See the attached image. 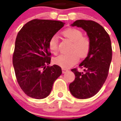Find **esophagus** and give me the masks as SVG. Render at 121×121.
Here are the masks:
<instances>
[{
	"label": "esophagus",
	"mask_w": 121,
	"mask_h": 121,
	"mask_svg": "<svg viewBox=\"0 0 121 121\" xmlns=\"http://www.w3.org/2000/svg\"><path fill=\"white\" fill-rule=\"evenodd\" d=\"M68 69H65V68H62V72L63 73H65L68 72Z\"/></svg>",
	"instance_id": "esophagus-1"
}]
</instances>
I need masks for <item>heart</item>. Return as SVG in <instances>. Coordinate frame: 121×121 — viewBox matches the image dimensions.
Segmentation results:
<instances>
[{
  "label": "heart",
  "instance_id": "obj_1",
  "mask_svg": "<svg viewBox=\"0 0 121 121\" xmlns=\"http://www.w3.org/2000/svg\"><path fill=\"white\" fill-rule=\"evenodd\" d=\"M64 37L73 42L69 55L61 54L54 58V63L63 68H69L77 63L79 58H84L89 53L91 48L89 38L83 36V32L75 28H66L62 32ZM48 48L52 53L58 52V41L56 35H53L48 41Z\"/></svg>",
  "mask_w": 121,
  "mask_h": 121
}]
</instances>
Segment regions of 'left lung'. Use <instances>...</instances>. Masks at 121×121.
I'll use <instances>...</instances> for the list:
<instances>
[{"mask_svg": "<svg viewBox=\"0 0 121 121\" xmlns=\"http://www.w3.org/2000/svg\"><path fill=\"white\" fill-rule=\"evenodd\" d=\"M71 25L85 30L91 42L88 56L79 65L85 73L79 72L77 68L71 69L75 79L69 86L74 97L87 99L99 92L108 76L112 60L111 42L104 28L96 22L78 20Z\"/></svg>", "mask_w": 121, "mask_h": 121, "instance_id": "1", "label": "left lung"}]
</instances>
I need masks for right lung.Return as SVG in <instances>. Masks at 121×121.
<instances>
[{
  "mask_svg": "<svg viewBox=\"0 0 121 121\" xmlns=\"http://www.w3.org/2000/svg\"><path fill=\"white\" fill-rule=\"evenodd\" d=\"M64 26L62 22L33 19L17 36L13 65L17 81L25 95L41 99L50 95L53 84L62 73L59 66H48V41Z\"/></svg>",
  "mask_w": 121,
  "mask_h": 121,
  "instance_id": "right-lung-1",
  "label": "right lung"
}]
</instances>
